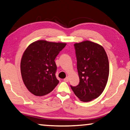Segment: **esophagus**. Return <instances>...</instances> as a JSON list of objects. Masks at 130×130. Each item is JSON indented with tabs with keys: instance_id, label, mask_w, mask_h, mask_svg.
Wrapping results in <instances>:
<instances>
[{
	"instance_id": "obj_1",
	"label": "esophagus",
	"mask_w": 130,
	"mask_h": 130,
	"mask_svg": "<svg viewBox=\"0 0 130 130\" xmlns=\"http://www.w3.org/2000/svg\"><path fill=\"white\" fill-rule=\"evenodd\" d=\"M63 81H64L65 82H66V83H68V82L69 81V78L67 76V77H66L65 79H63Z\"/></svg>"
}]
</instances>
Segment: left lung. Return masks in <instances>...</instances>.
I'll return each mask as SVG.
<instances>
[{
  "mask_svg": "<svg viewBox=\"0 0 130 130\" xmlns=\"http://www.w3.org/2000/svg\"><path fill=\"white\" fill-rule=\"evenodd\" d=\"M79 83L71 86L80 101L98 98L105 89L109 76V62L104 47L89 41L74 44Z\"/></svg>",
  "mask_w": 130,
  "mask_h": 130,
  "instance_id": "left-lung-1",
  "label": "left lung"
}]
</instances>
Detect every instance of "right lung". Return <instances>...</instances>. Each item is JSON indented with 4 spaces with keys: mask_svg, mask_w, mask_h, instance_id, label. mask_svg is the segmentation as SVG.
Instances as JSON below:
<instances>
[{
    "mask_svg": "<svg viewBox=\"0 0 130 130\" xmlns=\"http://www.w3.org/2000/svg\"><path fill=\"white\" fill-rule=\"evenodd\" d=\"M67 43L39 40L30 43L23 52L21 62L22 80L29 92L44 96L59 83L55 59Z\"/></svg>",
    "mask_w": 130,
    "mask_h": 130,
    "instance_id": "1",
    "label": "right lung"
}]
</instances>
